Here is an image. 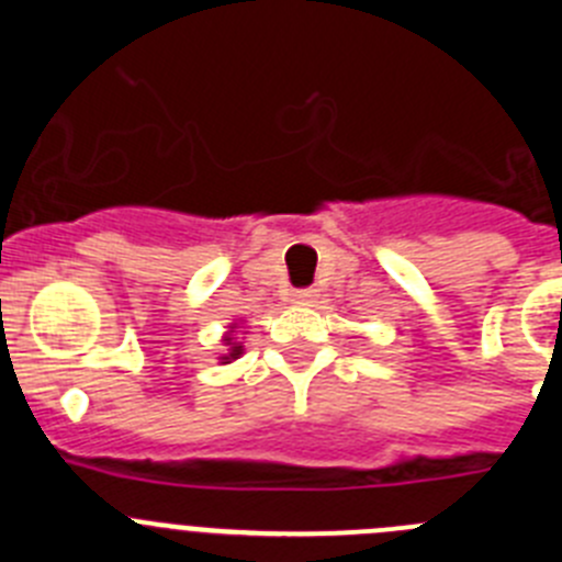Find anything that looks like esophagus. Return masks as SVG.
Returning a JSON list of instances; mask_svg holds the SVG:
<instances>
[{"label": "esophagus", "mask_w": 562, "mask_h": 562, "mask_svg": "<svg viewBox=\"0 0 562 562\" xmlns=\"http://www.w3.org/2000/svg\"><path fill=\"white\" fill-rule=\"evenodd\" d=\"M292 301L301 306H310L312 301H315V290H295L292 292Z\"/></svg>", "instance_id": "obj_1"}]
</instances>
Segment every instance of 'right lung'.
Listing matches in <instances>:
<instances>
[{"label":"right lung","instance_id":"right-lung-1","mask_svg":"<svg viewBox=\"0 0 562 562\" xmlns=\"http://www.w3.org/2000/svg\"><path fill=\"white\" fill-rule=\"evenodd\" d=\"M233 329H236V324L231 326V331H233ZM231 331H227V335H225V346H227V351H225V355L220 357L222 362H233V360H236V357H241V351H245V346H241V342L233 340Z\"/></svg>","mask_w":562,"mask_h":562}]
</instances>
